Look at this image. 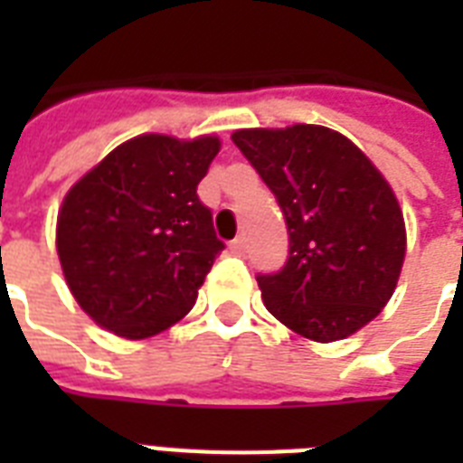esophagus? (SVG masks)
<instances>
[{
  "mask_svg": "<svg viewBox=\"0 0 463 463\" xmlns=\"http://www.w3.org/2000/svg\"><path fill=\"white\" fill-rule=\"evenodd\" d=\"M231 252L238 254V257H242V254H245V240H242V238L232 240V242H231Z\"/></svg>",
  "mask_w": 463,
  "mask_h": 463,
  "instance_id": "obj_1",
  "label": "esophagus"
}]
</instances>
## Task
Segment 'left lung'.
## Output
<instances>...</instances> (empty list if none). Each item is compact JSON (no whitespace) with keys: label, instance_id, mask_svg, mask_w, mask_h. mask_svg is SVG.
I'll use <instances>...</instances> for the list:
<instances>
[{"label":"left lung","instance_id":"left-lung-1","mask_svg":"<svg viewBox=\"0 0 463 463\" xmlns=\"http://www.w3.org/2000/svg\"><path fill=\"white\" fill-rule=\"evenodd\" d=\"M232 144L274 192L288 228L283 269L257 276L269 312L319 344L373 322L406 254L403 213L380 170L319 125L238 129Z\"/></svg>","mask_w":463,"mask_h":463}]
</instances>
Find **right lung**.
Listing matches in <instances>:
<instances>
[{
  "instance_id": "add662e5",
  "label": "right lung",
  "mask_w": 463,
  "mask_h": 463,
  "mask_svg": "<svg viewBox=\"0 0 463 463\" xmlns=\"http://www.w3.org/2000/svg\"><path fill=\"white\" fill-rule=\"evenodd\" d=\"M221 141L144 134L86 173L61 202L57 254L76 303L125 338L187 315L223 242L196 184Z\"/></svg>"
}]
</instances>
